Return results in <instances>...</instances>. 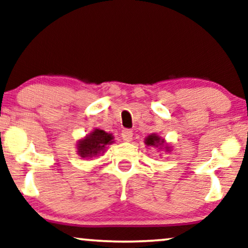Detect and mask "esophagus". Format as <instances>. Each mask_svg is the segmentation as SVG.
<instances>
[{"label":"esophagus","instance_id":"34e87169","mask_svg":"<svg viewBox=\"0 0 248 248\" xmlns=\"http://www.w3.org/2000/svg\"><path fill=\"white\" fill-rule=\"evenodd\" d=\"M121 137L124 141H130L133 140V131L129 129H124L121 131Z\"/></svg>","mask_w":248,"mask_h":248}]
</instances>
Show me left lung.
Instances as JSON below:
<instances>
[{"instance_id":"obj_1","label":"left lung","mask_w":248,"mask_h":248,"mask_svg":"<svg viewBox=\"0 0 248 248\" xmlns=\"http://www.w3.org/2000/svg\"><path fill=\"white\" fill-rule=\"evenodd\" d=\"M144 143L146 144L147 146L158 147V150H160V148H163V150H166V152H170L171 151L170 145L167 144L166 140H164V138L160 137L157 134L148 135V136L145 138Z\"/></svg>"}]
</instances>
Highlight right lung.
Listing matches in <instances>:
<instances>
[{"label":"right lung","instance_id":"right-lung-1","mask_svg":"<svg viewBox=\"0 0 248 248\" xmlns=\"http://www.w3.org/2000/svg\"><path fill=\"white\" fill-rule=\"evenodd\" d=\"M112 143H114L112 134L105 133L104 130L95 128L92 133L79 140L76 146H77L79 156L82 158H90L103 154L107 151L108 145H111Z\"/></svg>","mask_w":248,"mask_h":248}]
</instances>
